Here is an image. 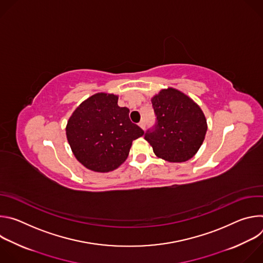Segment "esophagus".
Instances as JSON below:
<instances>
[{
    "instance_id": "34e87169",
    "label": "esophagus",
    "mask_w": 263,
    "mask_h": 263,
    "mask_svg": "<svg viewBox=\"0 0 263 263\" xmlns=\"http://www.w3.org/2000/svg\"><path fill=\"white\" fill-rule=\"evenodd\" d=\"M139 127L141 128V129H144L145 128V120L144 119H142L140 122H139Z\"/></svg>"
}]
</instances>
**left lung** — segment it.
Returning a JSON list of instances; mask_svg holds the SVG:
<instances>
[{"instance_id":"1","label":"left lung","mask_w":263,"mask_h":263,"mask_svg":"<svg viewBox=\"0 0 263 263\" xmlns=\"http://www.w3.org/2000/svg\"><path fill=\"white\" fill-rule=\"evenodd\" d=\"M155 124L144 133L159 158L184 162L198 152L207 131L201 108L181 91L168 88L152 99Z\"/></svg>"}]
</instances>
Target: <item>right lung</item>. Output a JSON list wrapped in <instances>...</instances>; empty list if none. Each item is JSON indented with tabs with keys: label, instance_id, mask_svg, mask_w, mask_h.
<instances>
[{
	"label": "right lung",
	"instance_id": "obj_1",
	"mask_svg": "<svg viewBox=\"0 0 263 263\" xmlns=\"http://www.w3.org/2000/svg\"><path fill=\"white\" fill-rule=\"evenodd\" d=\"M115 95L97 93L84 101L67 122L66 137L76 158L95 172H110L128 157L132 141L143 130Z\"/></svg>",
	"mask_w": 263,
	"mask_h": 263
}]
</instances>
